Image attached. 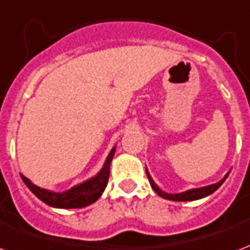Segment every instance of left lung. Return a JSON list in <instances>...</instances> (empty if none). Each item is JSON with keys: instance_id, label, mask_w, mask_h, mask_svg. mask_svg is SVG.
<instances>
[{"instance_id": "8db88e82", "label": "left lung", "mask_w": 250, "mask_h": 250, "mask_svg": "<svg viewBox=\"0 0 250 250\" xmlns=\"http://www.w3.org/2000/svg\"><path fill=\"white\" fill-rule=\"evenodd\" d=\"M146 175H147V178H149L151 188H153L154 191L159 195V196H162L163 199L174 200V202H192V200H198V199L206 198V196H208V195H211L212 192H215V191H216V189L219 188L223 183H224V181L227 179V176L229 175V172H227V175H225L220 182H217V183L206 186V187H200V188L188 189V191H185V192H181V194H167V192L162 191V189L159 188L158 186L155 185V182H154L153 178L150 176L147 168H146Z\"/></svg>"}]
</instances>
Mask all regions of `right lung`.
Masks as SVG:
<instances>
[{"mask_svg":"<svg viewBox=\"0 0 250 250\" xmlns=\"http://www.w3.org/2000/svg\"><path fill=\"white\" fill-rule=\"evenodd\" d=\"M116 146L110 150L108 157L105 159V163L103 168L97 175H95L91 179L83 182L80 185L75 186L72 188L63 191V192H54L50 189L41 188L38 186H35L29 178L25 175H21L22 181L25 182V185L29 187V189L33 192L38 199H41L43 203L47 206L55 208H82L87 207L89 204L95 203L97 199L100 198L101 194L104 192L105 187L108 185L109 179V170L110 162L113 159Z\"/></svg>","mask_w":250,"mask_h":250,"instance_id":"add662e5","label":"right lung"}]
</instances>
